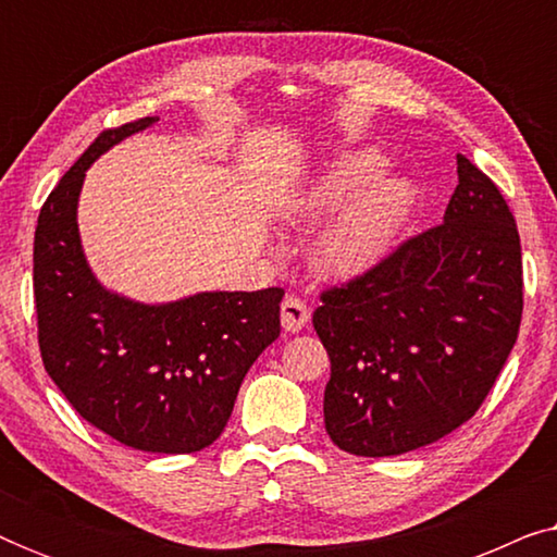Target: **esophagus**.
I'll return each mask as SVG.
<instances>
[{
	"instance_id": "esophagus-1",
	"label": "esophagus",
	"mask_w": 557,
	"mask_h": 557,
	"mask_svg": "<svg viewBox=\"0 0 557 557\" xmlns=\"http://www.w3.org/2000/svg\"><path fill=\"white\" fill-rule=\"evenodd\" d=\"M309 322V309L299 296H286L281 301V324L286 332H301L304 324Z\"/></svg>"
}]
</instances>
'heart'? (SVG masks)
I'll list each match as a JSON object with an SVG mask.
<instances>
[{
    "instance_id": "1",
    "label": "heart",
    "mask_w": 557,
    "mask_h": 557,
    "mask_svg": "<svg viewBox=\"0 0 557 557\" xmlns=\"http://www.w3.org/2000/svg\"><path fill=\"white\" fill-rule=\"evenodd\" d=\"M385 159L377 151H349L330 164L322 177L294 205L299 220H322L339 210L357 188L369 187L345 206L324 227L314 248V261L326 276L352 278L370 271L387 253L400 225L406 223L413 187L400 177H380Z\"/></svg>"
}]
</instances>
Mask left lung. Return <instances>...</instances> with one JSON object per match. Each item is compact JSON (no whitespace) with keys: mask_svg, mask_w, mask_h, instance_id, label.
<instances>
[{"mask_svg":"<svg viewBox=\"0 0 557 557\" xmlns=\"http://www.w3.org/2000/svg\"><path fill=\"white\" fill-rule=\"evenodd\" d=\"M456 164L444 223L319 296L314 330L332 362L324 425L347 454L398 456L456 431L517 342L515 215L479 166L463 154Z\"/></svg>","mask_w":557,"mask_h":557,"instance_id":"1","label":"left lung"}]
</instances>
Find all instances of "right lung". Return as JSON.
Segmentation results:
<instances>
[{"label": "right lung", "instance_id": "1", "mask_svg": "<svg viewBox=\"0 0 557 557\" xmlns=\"http://www.w3.org/2000/svg\"><path fill=\"white\" fill-rule=\"evenodd\" d=\"M159 121L106 128L45 200L33 286L42 364L90 425L151 454H193L223 433L240 383L281 334L284 288L205 292L139 304L106 292L78 235V195L94 159Z\"/></svg>", "mask_w": 557, "mask_h": 557}]
</instances>
